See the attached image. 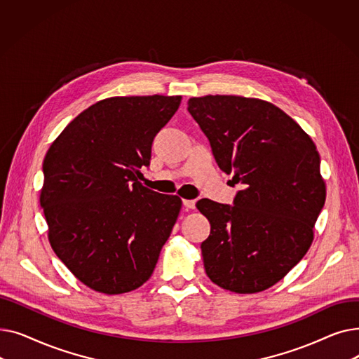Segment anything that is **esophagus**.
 <instances>
[{"label":"esophagus","mask_w":359,"mask_h":359,"mask_svg":"<svg viewBox=\"0 0 359 359\" xmlns=\"http://www.w3.org/2000/svg\"><path fill=\"white\" fill-rule=\"evenodd\" d=\"M195 205H196L195 199H183V206L186 210H194Z\"/></svg>","instance_id":"1"}]
</instances>
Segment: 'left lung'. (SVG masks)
Listing matches in <instances>:
<instances>
[{
	"mask_svg": "<svg viewBox=\"0 0 359 359\" xmlns=\"http://www.w3.org/2000/svg\"><path fill=\"white\" fill-rule=\"evenodd\" d=\"M187 110L219 168L243 184L233 205L196 203L211 224L201 244L205 272L224 290L265 291L311 246L326 201L317 148L285 111L259 99L192 97Z\"/></svg>",
	"mask_w": 359,
	"mask_h": 359,
	"instance_id": "left-lung-1",
	"label": "left lung"
}]
</instances>
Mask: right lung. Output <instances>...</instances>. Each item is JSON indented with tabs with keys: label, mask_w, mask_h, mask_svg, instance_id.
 Listing matches in <instances>:
<instances>
[{
	"label": "right lung",
	"mask_w": 359,
	"mask_h": 359,
	"mask_svg": "<svg viewBox=\"0 0 359 359\" xmlns=\"http://www.w3.org/2000/svg\"><path fill=\"white\" fill-rule=\"evenodd\" d=\"M182 96L110 97L90 106L43 160L41 206L53 252L88 288L115 295L149 279L182 208L138 182Z\"/></svg>",
	"instance_id": "add662e5"
}]
</instances>
